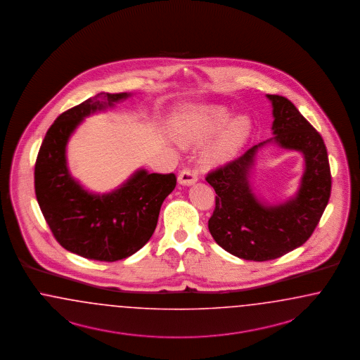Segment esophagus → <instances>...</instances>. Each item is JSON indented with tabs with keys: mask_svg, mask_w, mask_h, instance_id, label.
<instances>
[{
	"mask_svg": "<svg viewBox=\"0 0 360 360\" xmlns=\"http://www.w3.org/2000/svg\"><path fill=\"white\" fill-rule=\"evenodd\" d=\"M196 181H198V173H196L195 170H191L190 167H186L178 175V182L181 185H194Z\"/></svg>",
	"mask_w": 360,
	"mask_h": 360,
	"instance_id": "1",
	"label": "esophagus"
}]
</instances>
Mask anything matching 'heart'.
Returning <instances> with one entry per match:
<instances>
[{"label":"heart","mask_w":360,"mask_h":360,"mask_svg":"<svg viewBox=\"0 0 360 360\" xmlns=\"http://www.w3.org/2000/svg\"><path fill=\"white\" fill-rule=\"evenodd\" d=\"M232 117L226 107H207L188 112L178 125V137L184 143H200L221 131ZM252 122L247 116H239L229 122L217 142L203 154V164L217 166L229 161L239 152L251 133Z\"/></svg>","instance_id":"obj_1"}]
</instances>
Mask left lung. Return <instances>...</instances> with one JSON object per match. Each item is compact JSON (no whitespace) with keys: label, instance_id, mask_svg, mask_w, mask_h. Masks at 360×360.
<instances>
[{"label":"left lung","instance_id":"1","mask_svg":"<svg viewBox=\"0 0 360 360\" xmlns=\"http://www.w3.org/2000/svg\"><path fill=\"white\" fill-rule=\"evenodd\" d=\"M273 105L272 139L252 146L239 158L208 172L215 210L208 229L233 256L268 262L301 247L314 232L331 194V173L321 134L283 96L268 95ZM269 141L302 151L306 173L297 195L280 207H264L251 193L249 170L257 150Z\"/></svg>","mask_w":360,"mask_h":360}]
</instances>
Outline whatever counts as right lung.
<instances>
[{"label":"right lung","instance_id":"right-lung-1","mask_svg":"<svg viewBox=\"0 0 360 360\" xmlns=\"http://www.w3.org/2000/svg\"><path fill=\"white\" fill-rule=\"evenodd\" d=\"M131 94H98L63 112L44 136L35 161V195L56 241L82 257L98 262L122 260L141 250L157 227L165 198L176 176L139 170L120 188L89 194L72 179L65 145L84 117L113 107Z\"/></svg>","mask_w":360,"mask_h":360}]
</instances>
